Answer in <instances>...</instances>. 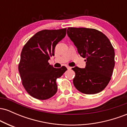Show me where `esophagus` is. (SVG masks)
<instances>
[{
    "mask_svg": "<svg viewBox=\"0 0 127 127\" xmlns=\"http://www.w3.org/2000/svg\"><path fill=\"white\" fill-rule=\"evenodd\" d=\"M66 67H67V68L68 70H70V69H71V68H72L71 67H69V66H66Z\"/></svg>",
    "mask_w": 127,
    "mask_h": 127,
    "instance_id": "obj_1",
    "label": "esophagus"
}]
</instances>
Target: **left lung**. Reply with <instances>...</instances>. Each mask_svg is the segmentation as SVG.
I'll list each match as a JSON object with an SVG mask.
<instances>
[{
  "label": "left lung",
  "mask_w": 127,
  "mask_h": 127,
  "mask_svg": "<svg viewBox=\"0 0 127 127\" xmlns=\"http://www.w3.org/2000/svg\"><path fill=\"white\" fill-rule=\"evenodd\" d=\"M67 33L78 53L86 59L85 68H72L75 88L86 94L102 91L110 81L115 66V51L109 39L93 29L68 27Z\"/></svg>",
  "instance_id": "left-lung-1"
}]
</instances>
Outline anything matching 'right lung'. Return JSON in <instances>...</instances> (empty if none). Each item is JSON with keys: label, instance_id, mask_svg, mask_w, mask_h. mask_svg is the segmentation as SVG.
<instances>
[{"label": "right lung", "instance_id": "right-lung-1", "mask_svg": "<svg viewBox=\"0 0 127 127\" xmlns=\"http://www.w3.org/2000/svg\"><path fill=\"white\" fill-rule=\"evenodd\" d=\"M65 34L66 29L42 30L29 39L22 49L19 72L26 91L34 98L46 100L57 91V79L67 69L65 66L54 68L48 60Z\"/></svg>", "mask_w": 127, "mask_h": 127}]
</instances>
